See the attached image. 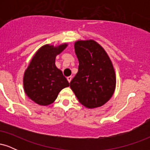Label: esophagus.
<instances>
[{"instance_id": "obj_1", "label": "esophagus", "mask_w": 150, "mask_h": 150, "mask_svg": "<svg viewBox=\"0 0 150 150\" xmlns=\"http://www.w3.org/2000/svg\"><path fill=\"white\" fill-rule=\"evenodd\" d=\"M72 78H73V77H72V76H69V77H67V80H68V82H70V81H71Z\"/></svg>"}]
</instances>
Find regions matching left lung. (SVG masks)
I'll return each instance as SVG.
<instances>
[{"instance_id":"obj_1","label":"left lung","mask_w":150,"mask_h":150,"mask_svg":"<svg viewBox=\"0 0 150 150\" xmlns=\"http://www.w3.org/2000/svg\"><path fill=\"white\" fill-rule=\"evenodd\" d=\"M75 51L78 72L70 82L77 99L89 108H97L111 99L116 88V75L105 50L94 40L77 41Z\"/></svg>"}]
</instances>
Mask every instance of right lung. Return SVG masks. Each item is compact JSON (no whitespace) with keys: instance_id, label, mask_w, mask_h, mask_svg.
<instances>
[{"instance_id":"obj_1","label":"right lung","mask_w":150,"mask_h":150,"mask_svg":"<svg viewBox=\"0 0 150 150\" xmlns=\"http://www.w3.org/2000/svg\"><path fill=\"white\" fill-rule=\"evenodd\" d=\"M68 44L53 46H43L32 58L24 74L25 92L30 99L42 106H47L56 99L63 88L70 83L61 70L55 65L56 56L67 47Z\"/></svg>"}]
</instances>
